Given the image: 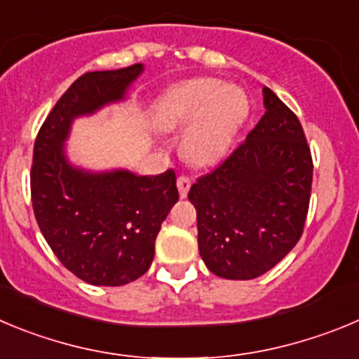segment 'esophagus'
Returning a JSON list of instances; mask_svg holds the SVG:
<instances>
[{
    "mask_svg": "<svg viewBox=\"0 0 359 359\" xmlns=\"http://www.w3.org/2000/svg\"><path fill=\"white\" fill-rule=\"evenodd\" d=\"M176 185H177V190H180V196L187 197V194H189L190 185H192V182H190V177L180 176V177H177Z\"/></svg>",
    "mask_w": 359,
    "mask_h": 359,
    "instance_id": "34e87169",
    "label": "esophagus"
}]
</instances>
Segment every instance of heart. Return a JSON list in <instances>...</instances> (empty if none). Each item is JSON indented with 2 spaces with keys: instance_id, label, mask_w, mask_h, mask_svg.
Here are the masks:
<instances>
[{
  "instance_id": "b5f03b06",
  "label": "heart",
  "mask_w": 359,
  "mask_h": 359,
  "mask_svg": "<svg viewBox=\"0 0 359 359\" xmlns=\"http://www.w3.org/2000/svg\"><path fill=\"white\" fill-rule=\"evenodd\" d=\"M248 111V96L238 85L192 78L162 92L154 101L153 117L163 131L190 124L182 140L183 154L194 165L205 167L228 153Z\"/></svg>"
}]
</instances>
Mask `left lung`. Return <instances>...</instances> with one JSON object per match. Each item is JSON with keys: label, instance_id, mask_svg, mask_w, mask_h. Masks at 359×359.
<instances>
[{"label": "left lung", "instance_id": "8db88e82", "mask_svg": "<svg viewBox=\"0 0 359 359\" xmlns=\"http://www.w3.org/2000/svg\"><path fill=\"white\" fill-rule=\"evenodd\" d=\"M263 104L248 139L189 192L203 262L224 279L276 267L301 238L310 206L313 162L301 123L267 87Z\"/></svg>", "mask_w": 359, "mask_h": 359}]
</instances>
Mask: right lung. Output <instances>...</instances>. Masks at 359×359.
Wrapping results in <instances>:
<instances>
[{
  "instance_id": "add662e5",
  "label": "right lung",
  "mask_w": 359,
  "mask_h": 359,
  "mask_svg": "<svg viewBox=\"0 0 359 359\" xmlns=\"http://www.w3.org/2000/svg\"><path fill=\"white\" fill-rule=\"evenodd\" d=\"M142 71L135 64L85 72L53 107L35 140L29 183L39 228L62 265L96 287H121L146 274L160 226L180 199L172 169L158 176L92 172L72 165L65 153L74 119L123 101Z\"/></svg>"
}]
</instances>
